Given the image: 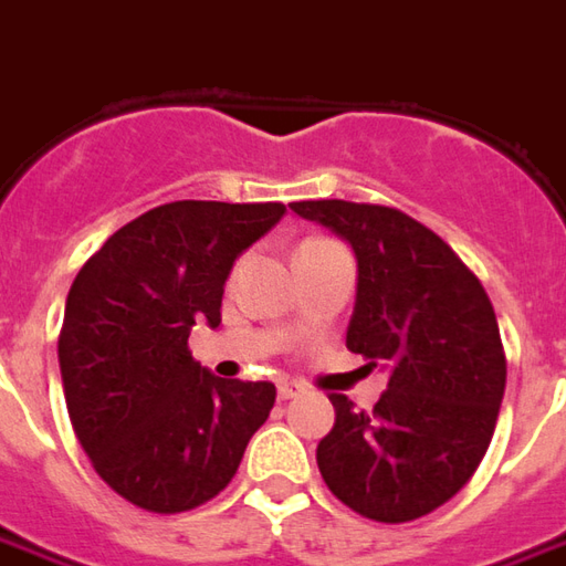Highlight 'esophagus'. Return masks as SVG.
Listing matches in <instances>:
<instances>
[{
    "label": "esophagus",
    "mask_w": 566,
    "mask_h": 566,
    "mask_svg": "<svg viewBox=\"0 0 566 566\" xmlns=\"http://www.w3.org/2000/svg\"><path fill=\"white\" fill-rule=\"evenodd\" d=\"M300 392H303V386H300V382H287V379L279 382V398H282V401H291V398H296Z\"/></svg>",
    "instance_id": "esophagus-1"
}]
</instances>
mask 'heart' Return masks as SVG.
<instances>
[{
	"mask_svg": "<svg viewBox=\"0 0 566 566\" xmlns=\"http://www.w3.org/2000/svg\"><path fill=\"white\" fill-rule=\"evenodd\" d=\"M303 244H337V242H331V239H306ZM303 244H300V248H303Z\"/></svg>",
	"mask_w": 566,
	"mask_h": 566,
	"instance_id": "obj_1",
	"label": "heart"
}]
</instances>
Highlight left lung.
I'll use <instances>...</instances> for the list:
<instances>
[{"instance_id":"obj_1","label":"left lung","mask_w":566,"mask_h":566,"mask_svg":"<svg viewBox=\"0 0 566 566\" xmlns=\"http://www.w3.org/2000/svg\"><path fill=\"white\" fill-rule=\"evenodd\" d=\"M291 211L349 242L358 263L346 346L389 370L374 410L331 395L334 429L315 450L324 484L352 512L405 524L475 475L505 392L496 312L444 239L398 208L322 199Z\"/></svg>"}]
</instances>
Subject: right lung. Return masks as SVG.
<instances>
[{
    "label": "right lung",
    "instance_id": "right-lung-1",
    "mask_svg": "<svg viewBox=\"0 0 566 566\" xmlns=\"http://www.w3.org/2000/svg\"><path fill=\"white\" fill-rule=\"evenodd\" d=\"M282 201H168L113 232L66 296L57 358L70 422L122 500L177 515L214 500L275 405L272 382L220 379L192 324H220L232 263Z\"/></svg>",
    "mask_w": 566,
    "mask_h": 566
}]
</instances>
